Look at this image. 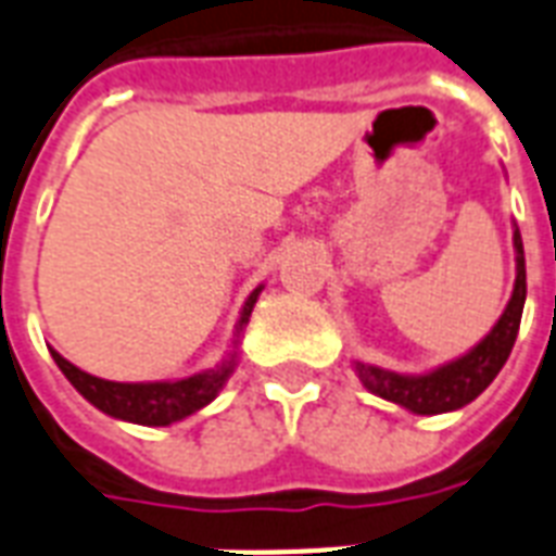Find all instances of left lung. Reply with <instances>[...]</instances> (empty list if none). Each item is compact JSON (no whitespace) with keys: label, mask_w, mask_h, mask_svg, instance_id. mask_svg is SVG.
<instances>
[{"label":"left lung","mask_w":556,"mask_h":556,"mask_svg":"<svg viewBox=\"0 0 556 556\" xmlns=\"http://www.w3.org/2000/svg\"><path fill=\"white\" fill-rule=\"evenodd\" d=\"M513 249H516V283L513 295L498 323L469 352L454 357V361L433 366L428 372H392L383 366L366 361H352L354 372L361 378L366 390L416 413V416H437V413H452L475 402L501 372L513 352V342L519 333L521 311H525V295H528V275H525V245H521L519 225L513 223Z\"/></svg>","instance_id":"left-lung-1"}]
</instances>
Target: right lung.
Returning <instances> with one entry per match:
<instances>
[{
	"label": "right lung",
	"mask_w": 556,
	"mask_h": 556,
	"mask_svg": "<svg viewBox=\"0 0 556 556\" xmlns=\"http://www.w3.org/2000/svg\"><path fill=\"white\" fill-rule=\"evenodd\" d=\"M261 287H254L249 299H245L240 319L233 325V340L231 349L225 354L223 361L216 363L214 369H202V372L187 375V378H175V381H104L96 375L78 369L75 363H70L64 354L52 352V361L58 363V369L66 375V381L73 383L75 390L85 395L87 402L93 404L96 410H102L104 416L119 421H131V425H146V428H166L175 421L193 416L202 407L214 402L216 395L223 392L228 378L237 369L240 361V342H243L245 325L252 316Z\"/></svg>",
	"instance_id": "right-lung-1"
}]
</instances>
